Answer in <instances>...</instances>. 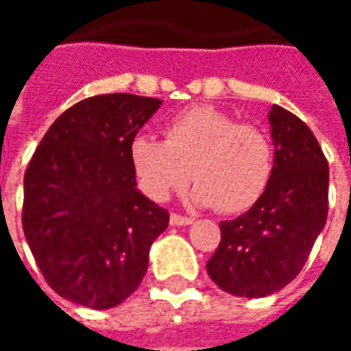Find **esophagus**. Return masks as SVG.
Segmentation results:
<instances>
[{"mask_svg": "<svg viewBox=\"0 0 351 351\" xmlns=\"http://www.w3.org/2000/svg\"><path fill=\"white\" fill-rule=\"evenodd\" d=\"M192 222L193 220L190 217H184V215H178V213H171V224L173 226H188Z\"/></svg>", "mask_w": 351, "mask_h": 351, "instance_id": "obj_1", "label": "esophagus"}]
</instances>
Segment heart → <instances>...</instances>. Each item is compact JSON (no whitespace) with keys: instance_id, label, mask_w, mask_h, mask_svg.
Here are the masks:
<instances>
[{"instance_id":"obj_1","label":"heart","mask_w":351,"mask_h":351,"mask_svg":"<svg viewBox=\"0 0 351 351\" xmlns=\"http://www.w3.org/2000/svg\"><path fill=\"white\" fill-rule=\"evenodd\" d=\"M131 161L144 190L165 199L192 176V199L220 213H241L261 199L274 176V144L262 129L213 106H195L163 127V141L138 136Z\"/></svg>"}]
</instances>
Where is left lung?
Returning <instances> with one entry per match:
<instances>
[{
  "mask_svg": "<svg viewBox=\"0 0 351 351\" xmlns=\"http://www.w3.org/2000/svg\"><path fill=\"white\" fill-rule=\"evenodd\" d=\"M274 176L261 199L220 222V243L207 262L210 279L234 296L261 298L300 274L329 213V163L300 117L274 104Z\"/></svg>",
  "mask_w": 351,
  "mask_h": 351,
  "instance_id": "obj_1",
  "label": "left lung"
}]
</instances>
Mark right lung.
I'll return each mask as SVG.
<instances>
[{"label":"right lung","instance_id":"add662e5","mask_svg":"<svg viewBox=\"0 0 351 351\" xmlns=\"http://www.w3.org/2000/svg\"><path fill=\"white\" fill-rule=\"evenodd\" d=\"M159 106L129 93L89 97L56 117L32 156L22 230L66 300L106 310L141 285L169 210L136 190L131 144Z\"/></svg>","mask_w":351,"mask_h":351}]
</instances>
